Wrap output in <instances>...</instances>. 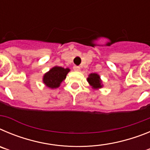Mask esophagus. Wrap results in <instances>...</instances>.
<instances>
[{
	"label": "esophagus",
	"mask_w": 150,
	"mask_h": 150,
	"mask_svg": "<svg viewBox=\"0 0 150 150\" xmlns=\"http://www.w3.org/2000/svg\"><path fill=\"white\" fill-rule=\"evenodd\" d=\"M74 71H80V67H78V66H74Z\"/></svg>",
	"instance_id": "1"
}]
</instances>
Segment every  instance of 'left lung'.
I'll return each instance as SVG.
<instances>
[{
    "instance_id": "obj_1",
    "label": "left lung",
    "mask_w": 150,
    "mask_h": 150,
    "mask_svg": "<svg viewBox=\"0 0 150 150\" xmlns=\"http://www.w3.org/2000/svg\"><path fill=\"white\" fill-rule=\"evenodd\" d=\"M87 81L90 85V86H91L93 89H99L103 87V83H102L100 76H99V74L96 73L90 74L88 75V77L87 78Z\"/></svg>"
}]
</instances>
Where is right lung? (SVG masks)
<instances>
[{
	"mask_svg": "<svg viewBox=\"0 0 150 150\" xmlns=\"http://www.w3.org/2000/svg\"><path fill=\"white\" fill-rule=\"evenodd\" d=\"M70 69L64 68L59 66H55L43 76V83L46 87L54 89L59 88L61 83L66 79L67 74L70 72Z\"/></svg>",
	"mask_w": 150,
	"mask_h": 150,
	"instance_id": "right-lung-1",
	"label": "right lung"
}]
</instances>
